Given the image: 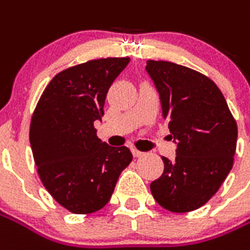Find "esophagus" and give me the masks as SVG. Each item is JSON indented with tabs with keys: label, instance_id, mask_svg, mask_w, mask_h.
<instances>
[{
	"label": "esophagus",
	"instance_id": "esophagus-1",
	"mask_svg": "<svg viewBox=\"0 0 250 250\" xmlns=\"http://www.w3.org/2000/svg\"><path fill=\"white\" fill-rule=\"evenodd\" d=\"M132 155H134L135 158H138V157H142V155H145V153H142V151H139V150L137 149H132Z\"/></svg>",
	"mask_w": 250,
	"mask_h": 250
}]
</instances>
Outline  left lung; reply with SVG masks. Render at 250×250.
Masks as SVG:
<instances>
[{"instance_id":"8db88e82","label":"left lung","mask_w":250,"mask_h":250,"mask_svg":"<svg viewBox=\"0 0 250 250\" xmlns=\"http://www.w3.org/2000/svg\"><path fill=\"white\" fill-rule=\"evenodd\" d=\"M146 71L177 145L173 161L162 157L164 173L150 191L165 210H196L215 195L233 167L237 123L208 77L167 61H147Z\"/></svg>"}]
</instances>
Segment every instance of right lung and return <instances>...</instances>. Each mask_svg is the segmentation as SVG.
<instances>
[{
	"label": "right lung",
	"mask_w": 250,
	"mask_h": 250,
	"mask_svg": "<svg viewBox=\"0 0 250 250\" xmlns=\"http://www.w3.org/2000/svg\"><path fill=\"white\" fill-rule=\"evenodd\" d=\"M130 58L89 61L61 71L44 89L29 128L38 173L46 189L74 214H92L109 202L120 173L132 161L125 146L96 135L108 89Z\"/></svg>",
	"instance_id": "obj_1"
}]
</instances>
